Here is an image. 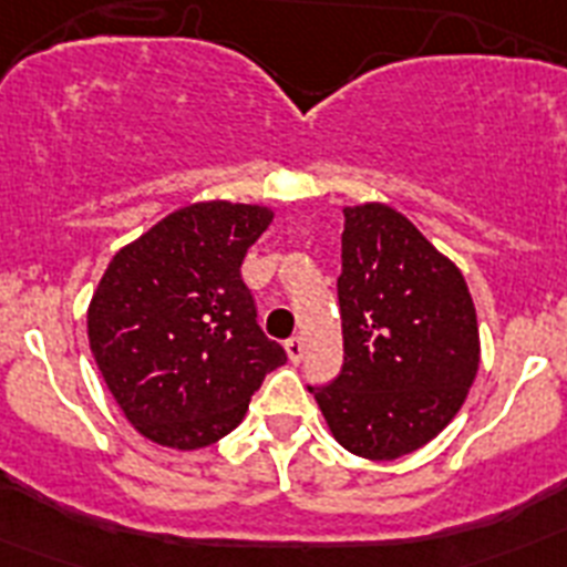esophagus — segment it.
Masks as SVG:
<instances>
[{"label": "esophagus", "mask_w": 567, "mask_h": 567, "mask_svg": "<svg viewBox=\"0 0 567 567\" xmlns=\"http://www.w3.org/2000/svg\"><path fill=\"white\" fill-rule=\"evenodd\" d=\"M287 354L292 363H300V358H303V338H289L287 340Z\"/></svg>", "instance_id": "34e87169"}]
</instances>
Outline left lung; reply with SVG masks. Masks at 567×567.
I'll use <instances>...</instances> for the list:
<instances>
[{
	"label": "left lung",
	"mask_w": 567,
	"mask_h": 567,
	"mask_svg": "<svg viewBox=\"0 0 567 567\" xmlns=\"http://www.w3.org/2000/svg\"><path fill=\"white\" fill-rule=\"evenodd\" d=\"M338 278L343 369L318 400L332 437L363 460L432 443L463 409L480 369L468 284L403 213L343 207Z\"/></svg>",
	"instance_id": "1"
}]
</instances>
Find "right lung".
<instances>
[{"label":"right lung","instance_id":"add662e5","mask_svg":"<svg viewBox=\"0 0 567 567\" xmlns=\"http://www.w3.org/2000/svg\"><path fill=\"white\" fill-rule=\"evenodd\" d=\"M264 204L198 202L124 244L87 307V340L127 423L150 443L195 452L244 420L287 352L260 332L240 280L272 224Z\"/></svg>","mask_w":567,"mask_h":567}]
</instances>
